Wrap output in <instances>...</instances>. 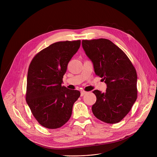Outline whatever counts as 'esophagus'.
Wrapping results in <instances>:
<instances>
[{"mask_svg":"<svg viewBox=\"0 0 157 157\" xmlns=\"http://www.w3.org/2000/svg\"><path fill=\"white\" fill-rule=\"evenodd\" d=\"M86 93H87V92H85V91H81V96L83 97V96L84 95H85Z\"/></svg>","mask_w":157,"mask_h":157,"instance_id":"esophagus-1","label":"esophagus"}]
</instances>
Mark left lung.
Listing matches in <instances>:
<instances>
[{"label":"left lung","instance_id":"obj_1","mask_svg":"<svg viewBox=\"0 0 157 157\" xmlns=\"http://www.w3.org/2000/svg\"><path fill=\"white\" fill-rule=\"evenodd\" d=\"M82 46L95 74L107 85L104 93L93 92L97 97L92 108L94 116L107 123H118L136 101V71L125 53L108 39L83 40Z\"/></svg>","mask_w":157,"mask_h":157}]
</instances>
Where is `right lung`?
<instances>
[{
  "instance_id": "add662e5",
  "label": "right lung",
  "mask_w": 157,
  "mask_h": 157,
  "mask_svg": "<svg viewBox=\"0 0 157 157\" xmlns=\"http://www.w3.org/2000/svg\"><path fill=\"white\" fill-rule=\"evenodd\" d=\"M80 44V40L53 43L37 53L29 65L26 101L35 118L46 128H58L67 123L80 96L78 90L62 86L68 63Z\"/></svg>"
}]
</instances>
